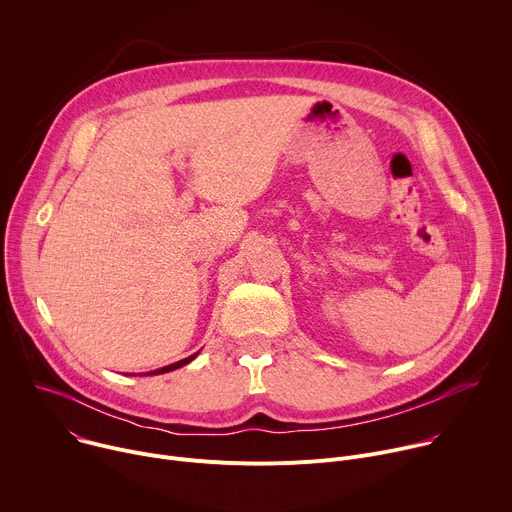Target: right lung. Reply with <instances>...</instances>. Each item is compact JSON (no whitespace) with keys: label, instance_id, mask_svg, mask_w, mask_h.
I'll list each match as a JSON object with an SVG mask.
<instances>
[{"label":"right lung","instance_id":"1","mask_svg":"<svg viewBox=\"0 0 512 512\" xmlns=\"http://www.w3.org/2000/svg\"><path fill=\"white\" fill-rule=\"evenodd\" d=\"M198 356V352H194L192 356H188V358H182V360H178V362H172V364H168V367H162V369H156V371H150V373H143V377H154V375H164V373H170V371H176V369H180V367H184V364H188V362H192L194 358Z\"/></svg>","mask_w":512,"mask_h":512}]
</instances>
